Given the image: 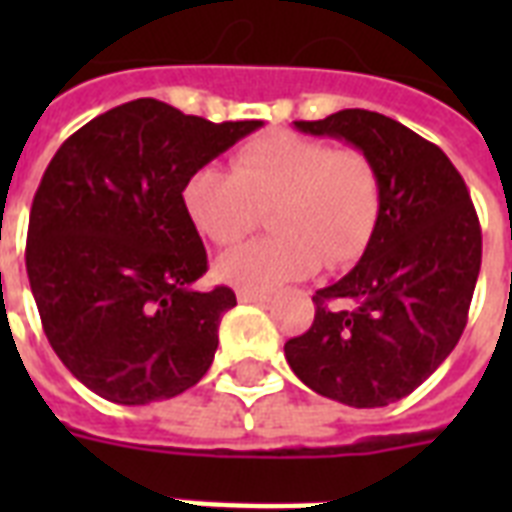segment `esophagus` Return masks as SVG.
<instances>
[{"label": "esophagus", "mask_w": 512, "mask_h": 512, "mask_svg": "<svg viewBox=\"0 0 512 512\" xmlns=\"http://www.w3.org/2000/svg\"><path fill=\"white\" fill-rule=\"evenodd\" d=\"M236 297H239V303H268V295L249 292V289H236Z\"/></svg>", "instance_id": "obj_1"}]
</instances>
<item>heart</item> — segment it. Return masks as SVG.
Returning <instances> with one entry per match:
<instances>
[{"mask_svg":"<svg viewBox=\"0 0 512 512\" xmlns=\"http://www.w3.org/2000/svg\"><path fill=\"white\" fill-rule=\"evenodd\" d=\"M183 204L201 236L231 247L271 209L276 236L249 241L217 260V279L249 292H273L329 268L356 263L382 209L377 164L361 148L276 130L247 140L233 170L199 167L183 185Z\"/></svg>","mask_w":512,"mask_h":512,"instance_id":"obj_1","label":"heart"}]
</instances>
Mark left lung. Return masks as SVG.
Wrapping results in <instances>:
<instances>
[{
  "label": "left lung",
  "instance_id": "obj_1",
  "mask_svg": "<svg viewBox=\"0 0 512 512\" xmlns=\"http://www.w3.org/2000/svg\"><path fill=\"white\" fill-rule=\"evenodd\" d=\"M300 132L348 140L382 180L369 247L313 295L311 329L284 345L292 372L356 409L401 401L460 342L481 271V225L449 156L390 116L345 108Z\"/></svg>",
  "mask_w": 512,
  "mask_h": 512
}]
</instances>
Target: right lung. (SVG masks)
<instances>
[{
	"mask_svg": "<svg viewBox=\"0 0 512 512\" xmlns=\"http://www.w3.org/2000/svg\"><path fill=\"white\" fill-rule=\"evenodd\" d=\"M257 127L138 98L95 116L47 164L26 271L52 350L92 393L143 406L180 396L212 366L236 295L193 289L207 249L183 185Z\"/></svg>",
	"mask_w": 512,
	"mask_h": 512,
	"instance_id": "obj_1",
	"label": "right lung"
}]
</instances>
